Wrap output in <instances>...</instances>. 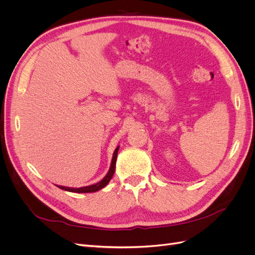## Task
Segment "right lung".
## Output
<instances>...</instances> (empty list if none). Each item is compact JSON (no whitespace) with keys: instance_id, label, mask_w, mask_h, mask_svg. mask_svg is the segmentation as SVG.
Instances as JSON below:
<instances>
[{"instance_id":"obj_1","label":"right lung","mask_w":255,"mask_h":255,"mask_svg":"<svg viewBox=\"0 0 255 255\" xmlns=\"http://www.w3.org/2000/svg\"><path fill=\"white\" fill-rule=\"evenodd\" d=\"M118 150L119 146L116 148L114 155H113V159H112V164H111V168L107 174L103 177L102 181H100L97 184L94 185H89V186H85V187H80V188H71V187H66V186H60V185H56V186L60 189H64L67 191H71V192H79V194H85V192H96L100 189H102L103 187H105L109 182L112 180V177L115 173V169H116V160H117V154H118Z\"/></svg>"}]
</instances>
